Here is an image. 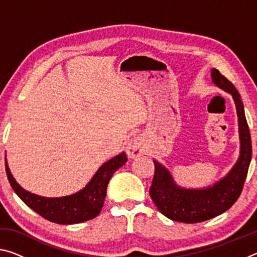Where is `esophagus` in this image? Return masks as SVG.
Returning a JSON list of instances; mask_svg holds the SVG:
<instances>
[{"label": "esophagus", "mask_w": 257, "mask_h": 257, "mask_svg": "<svg viewBox=\"0 0 257 257\" xmlns=\"http://www.w3.org/2000/svg\"><path fill=\"white\" fill-rule=\"evenodd\" d=\"M125 152L130 159L136 158V156L142 155L145 152V143L144 138L142 136L134 137L132 141L128 143L127 147H125Z\"/></svg>", "instance_id": "esophagus-1"}]
</instances>
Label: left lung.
<instances>
[{
  "mask_svg": "<svg viewBox=\"0 0 257 257\" xmlns=\"http://www.w3.org/2000/svg\"><path fill=\"white\" fill-rule=\"evenodd\" d=\"M212 80L225 92L232 95L236 104L240 156L223 179L205 189H185L178 187L167 169L158 161L150 196L158 210L169 219L184 223H197L210 220L229 210L240 196L251 159L250 133L243 111V104L236 87L217 69H212Z\"/></svg>",
  "mask_w": 257,
  "mask_h": 257,
  "instance_id": "1",
  "label": "left lung"
}]
</instances>
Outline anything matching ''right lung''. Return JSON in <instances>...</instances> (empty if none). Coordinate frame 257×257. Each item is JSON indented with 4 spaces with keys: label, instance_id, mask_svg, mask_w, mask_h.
Returning <instances> with one entry per match:
<instances>
[{
    "label": "right lung",
    "instance_id": "obj_1",
    "mask_svg": "<svg viewBox=\"0 0 257 257\" xmlns=\"http://www.w3.org/2000/svg\"><path fill=\"white\" fill-rule=\"evenodd\" d=\"M127 155L121 153L104 163L84 189L70 196L60 198L41 197L28 193L17 184L6 162L9 182L21 201L44 219L59 224H73L92 220L101 212L106 196L107 184L119 168L127 162Z\"/></svg>",
    "mask_w": 257,
    "mask_h": 257
}]
</instances>
